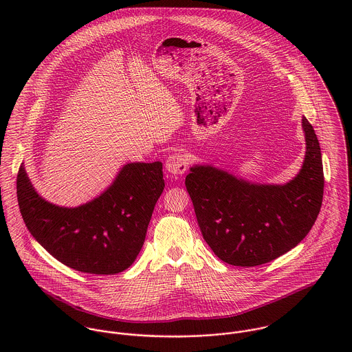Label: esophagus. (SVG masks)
<instances>
[{"instance_id":"1","label":"esophagus","mask_w":352,"mask_h":352,"mask_svg":"<svg viewBox=\"0 0 352 352\" xmlns=\"http://www.w3.org/2000/svg\"><path fill=\"white\" fill-rule=\"evenodd\" d=\"M188 164H190V158L186 154L176 153V154H172L166 158L165 168L169 173L179 176V175H183L187 170Z\"/></svg>"}]
</instances>
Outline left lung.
Listing matches in <instances>:
<instances>
[{
	"instance_id": "8db88e82",
	"label": "left lung",
	"mask_w": 352,
	"mask_h": 352,
	"mask_svg": "<svg viewBox=\"0 0 352 352\" xmlns=\"http://www.w3.org/2000/svg\"><path fill=\"white\" fill-rule=\"evenodd\" d=\"M306 151L285 184L252 183L212 165H194L186 187L204 241L225 263L254 267L297 247L314 225L324 194L321 149L302 118Z\"/></svg>"
}]
</instances>
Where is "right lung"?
Here are the masks:
<instances>
[{"mask_svg": "<svg viewBox=\"0 0 352 352\" xmlns=\"http://www.w3.org/2000/svg\"><path fill=\"white\" fill-rule=\"evenodd\" d=\"M164 187L160 161L130 162L95 199L62 207L35 191L24 164L17 173L20 212L34 239L62 264L96 275L119 274L134 263Z\"/></svg>", "mask_w": 352, "mask_h": 352, "instance_id": "1", "label": "right lung"}]
</instances>
